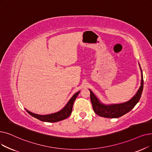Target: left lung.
<instances>
[{
	"mask_svg": "<svg viewBox=\"0 0 152 152\" xmlns=\"http://www.w3.org/2000/svg\"><path fill=\"white\" fill-rule=\"evenodd\" d=\"M139 66L141 69V86L139 89L138 90L135 95L127 102L122 104H110L105 105L100 102L99 99L94 95V94L90 91V98L92 105V108L94 109V113L101 117L106 118H118L124 114L128 113L132 109L135 105L139 101L142 91L143 88V79L142 71L139 64Z\"/></svg>",
	"mask_w": 152,
	"mask_h": 152,
	"instance_id": "1",
	"label": "left lung"
}]
</instances>
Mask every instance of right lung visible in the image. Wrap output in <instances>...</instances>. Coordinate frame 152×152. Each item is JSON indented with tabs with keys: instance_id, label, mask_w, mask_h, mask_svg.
<instances>
[{
	"instance_id": "obj_1",
	"label": "right lung",
	"mask_w": 152,
	"mask_h": 152,
	"mask_svg": "<svg viewBox=\"0 0 152 152\" xmlns=\"http://www.w3.org/2000/svg\"><path fill=\"white\" fill-rule=\"evenodd\" d=\"M80 92V91H78L72 96V97L70 99V100L68 101L66 105L61 110L57 112V113L51 114H48V115H39V114L32 113L27 109H26V110H27V112L30 115L43 122H56L63 121L65 119V118H68L71 115L72 113V105H73L74 102Z\"/></svg>"
}]
</instances>
